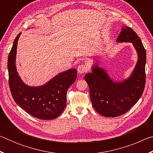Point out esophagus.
<instances>
[{
    "label": "esophagus",
    "mask_w": 153,
    "mask_h": 153,
    "mask_svg": "<svg viewBox=\"0 0 153 153\" xmlns=\"http://www.w3.org/2000/svg\"><path fill=\"white\" fill-rule=\"evenodd\" d=\"M88 71V67L86 65L82 64L79 65L77 67V71H78V73L79 74L86 73Z\"/></svg>",
    "instance_id": "esophagus-1"
}]
</instances>
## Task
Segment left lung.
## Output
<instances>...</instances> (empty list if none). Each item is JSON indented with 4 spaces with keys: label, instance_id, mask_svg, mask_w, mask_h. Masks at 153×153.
Here are the masks:
<instances>
[{
    "label": "left lung",
    "instance_id": "8db88e82",
    "mask_svg": "<svg viewBox=\"0 0 153 153\" xmlns=\"http://www.w3.org/2000/svg\"><path fill=\"white\" fill-rule=\"evenodd\" d=\"M117 42H131L138 54V61L128 79L115 82L98 63L92 67V73L85 75L88 84L92 107L107 117H115L128 111L138 101L144 92L146 74V51L136 33L128 26L123 27Z\"/></svg>",
    "mask_w": 153,
    "mask_h": 153
}]
</instances>
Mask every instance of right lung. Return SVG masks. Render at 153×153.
<instances>
[{"mask_svg":"<svg viewBox=\"0 0 153 153\" xmlns=\"http://www.w3.org/2000/svg\"><path fill=\"white\" fill-rule=\"evenodd\" d=\"M21 33L14 40L8 57L9 84L15 102L33 117L51 120L61 115L66 106L67 91L77 77V70L71 69L56 75L45 84L30 86L17 71L16 54Z\"/></svg>","mask_w":153,"mask_h":153,"instance_id":"add662e5","label":"right lung"}]
</instances>
